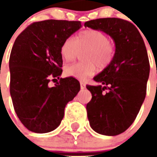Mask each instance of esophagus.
I'll use <instances>...</instances> for the list:
<instances>
[{"label":"esophagus","instance_id":"esophagus-1","mask_svg":"<svg viewBox=\"0 0 157 157\" xmlns=\"http://www.w3.org/2000/svg\"><path fill=\"white\" fill-rule=\"evenodd\" d=\"M81 90H85L86 89V84L84 83L83 81H81Z\"/></svg>","mask_w":157,"mask_h":157}]
</instances>
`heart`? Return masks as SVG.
Returning a JSON list of instances; mask_svg holds the SVG:
<instances>
[{
  "instance_id": "b5f03b06",
  "label": "heart",
  "mask_w": 157,
  "mask_h": 157,
  "mask_svg": "<svg viewBox=\"0 0 157 157\" xmlns=\"http://www.w3.org/2000/svg\"><path fill=\"white\" fill-rule=\"evenodd\" d=\"M84 50L81 56L83 62L65 67L67 76L85 80L94 74L97 66L101 69L108 66L114 57V47L107 36L94 29L82 31L74 39H66L61 45L60 54L62 59L68 62L75 59L78 51Z\"/></svg>"
}]
</instances>
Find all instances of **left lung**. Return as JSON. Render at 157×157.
I'll use <instances>...</instances> for the list:
<instances>
[{
	"label": "left lung",
	"instance_id": "obj_1",
	"mask_svg": "<svg viewBox=\"0 0 157 157\" xmlns=\"http://www.w3.org/2000/svg\"><path fill=\"white\" fill-rule=\"evenodd\" d=\"M85 27L103 32L115 43L112 61L94 77L98 86H86L92 94L86 105L91 128L115 136L133 124L146 97L150 72L146 46L135 26L121 18H98Z\"/></svg>",
	"mask_w": 157,
	"mask_h": 157
}]
</instances>
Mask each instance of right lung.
I'll list each match as a JSON object with an SVG mask.
<instances>
[{"mask_svg":"<svg viewBox=\"0 0 157 157\" xmlns=\"http://www.w3.org/2000/svg\"><path fill=\"white\" fill-rule=\"evenodd\" d=\"M81 27L79 21L36 22L13 43L9 63L10 90L18 119L30 131L44 134L56 129L67 103L80 91L76 78L59 77L63 72L62 44ZM52 78L59 81L50 87Z\"/></svg>","mask_w":157,"mask_h":157,"instance_id":"obj_1","label":"right lung"}]
</instances>
